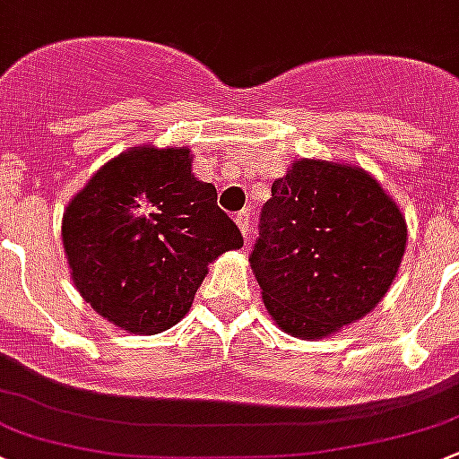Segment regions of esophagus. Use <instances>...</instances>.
Masks as SVG:
<instances>
[{"instance_id":"esophagus-1","label":"esophagus","mask_w":459,"mask_h":459,"mask_svg":"<svg viewBox=\"0 0 459 459\" xmlns=\"http://www.w3.org/2000/svg\"><path fill=\"white\" fill-rule=\"evenodd\" d=\"M235 221H238L239 230H242V235L246 239H248L250 235V211H239L238 215H235Z\"/></svg>"}]
</instances>
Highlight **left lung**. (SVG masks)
<instances>
[{"instance_id":"8db88e82","label":"left lung","mask_w":459,"mask_h":459,"mask_svg":"<svg viewBox=\"0 0 459 459\" xmlns=\"http://www.w3.org/2000/svg\"><path fill=\"white\" fill-rule=\"evenodd\" d=\"M404 246V215L365 169L301 158L274 180L250 266L283 332L325 339L378 306Z\"/></svg>"}]
</instances>
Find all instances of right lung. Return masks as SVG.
Instances as JSON below:
<instances>
[{
    "label": "right lung",
    "mask_w": 459,
    "mask_h": 459,
    "mask_svg": "<svg viewBox=\"0 0 459 459\" xmlns=\"http://www.w3.org/2000/svg\"><path fill=\"white\" fill-rule=\"evenodd\" d=\"M64 248L81 297L132 334H158L189 312L209 264L242 248L186 147H134L103 165L64 213Z\"/></svg>",
    "instance_id": "add662e5"
}]
</instances>
